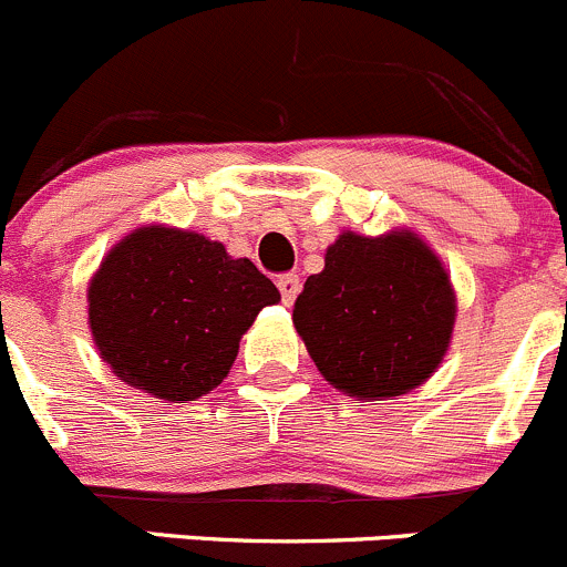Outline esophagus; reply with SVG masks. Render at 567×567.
Wrapping results in <instances>:
<instances>
[{"mask_svg": "<svg viewBox=\"0 0 567 567\" xmlns=\"http://www.w3.org/2000/svg\"><path fill=\"white\" fill-rule=\"evenodd\" d=\"M278 289H281V297L286 306H291V302L297 300V295H300V278L297 276H281L278 278Z\"/></svg>", "mask_w": 567, "mask_h": 567, "instance_id": "obj_1", "label": "esophagus"}]
</instances>
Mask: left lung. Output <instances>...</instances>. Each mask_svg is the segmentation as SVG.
<instances>
[{
	"mask_svg": "<svg viewBox=\"0 0 567 567\" xmlns=\"http://www.w3.org/2000/svg\"><path fill=\"white\" fill-rule=\"evenodd\" d=\"M450 272L419 234H339L308 276L295 328L322 378L358 400L408 394L439 369L455 328Z\"/></svg>",
	"mask_w": 567,
	"mask_h": 567,
	"instance_id": "left-lung-1",
	"label": "left lung"
}]
</instances>
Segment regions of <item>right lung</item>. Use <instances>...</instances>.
<instances>
[{
	"mask_svg": "<svg viewBox=\"0 0 567 567\" xmlns=\"http://www.w3.org/2000/svg\"><path fill=\"white\" fill-rule=\"evenodd\" d=\"M281 291L250 259L195 231L143 226L104 256L87 322L117 380L189 402L226 380L239 339Z\"/></svg>",
	"mask_w": 567,
	"mask_h": 567,
	"instance_id": "right-lung-1",
	"label": "right lung"
}]
</instances>
